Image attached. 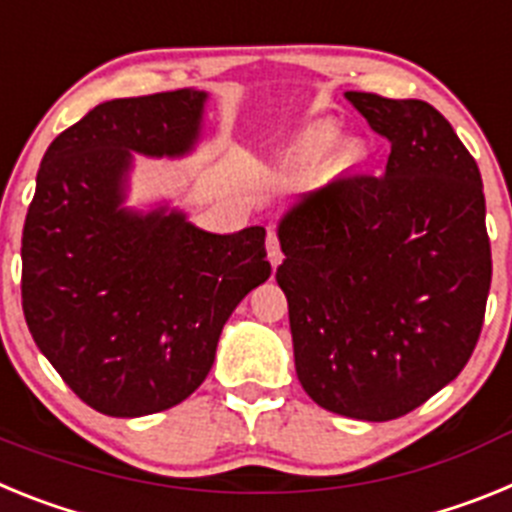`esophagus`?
<instances>
[{
	"label": "esophagus",
	"mask_w": 512,
	"mask_h": 512,
	"mask_svg": "<svg viewBox=\"0 0 512 512\" xmlns=\"http://www.w3.org/2000/svg\"><path fill=\"white\" fill-rule=\"evenodd\" d=\"M266 256H269V261L274 269L282 264V248H279V238L274 230H269V235H266Z\"/></svg>",
	"instance_id": "34e87169"
}]
</instances>
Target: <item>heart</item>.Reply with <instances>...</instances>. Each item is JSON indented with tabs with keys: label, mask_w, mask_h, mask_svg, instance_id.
Returning <instances> with one entry per match:
<instances>
[{
	"label": "heart",
	"mask_w": 512,
	"mask_h": 512,
	"mask_svg": "<svg viewBox=\"0 0 512 512\" xmlns=\"http://www.w3.org/2000/svg\"><path fill=\"white\" fill-rule=\"evenodd\" d=\"M338 133L333 125H328V122H318V125H312V128H307V146L318 148V151H325V148H330L333 143H336Z\"/></svg>",
	"instance_id": "obj_1"
}]
</instances>
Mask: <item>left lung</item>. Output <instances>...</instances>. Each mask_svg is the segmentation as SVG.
I'll use <instances>...</instances> for the list:
<instances>
[{
    "instance_id": "left-lung-1",
    "label": "left lung",
    "mask_w": 512,
    "mask_h": 512,
    "mask_svg": "<svg viewBox=\"0 0 512 512\" xmlns=\"http://www.w3.org/2000/svg\"><path fill=\"white\" fill-rule=\"evenodd\" d=\"M346 99L392 143L387 169L289 205L277 282L302 390L330 413L382 423L459 377L477 346L492 279L485 192L436 107Z\"/></svg>"
}]
</instances>
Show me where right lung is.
I'll return each instance as SVG.
<instances>
[{"label":"right lung","mask_w":512,"mask_h":512,"mask_svg":"<svg viewBox=\"0 0 512 512\" xmlns=\"http://www.w3.org/2000/svg\"><path fill=\"white\" fill-rule=\"evenodd\" d=\"M210 94L97 104L53 140L22 230V310L63 382L112 418L161 413L210 374L238 302L269 279L261 225L202 230L161 200L128 207L136 156L184 158Z\"/></svg>","instance_id":"add662e5"}]
</instances>
